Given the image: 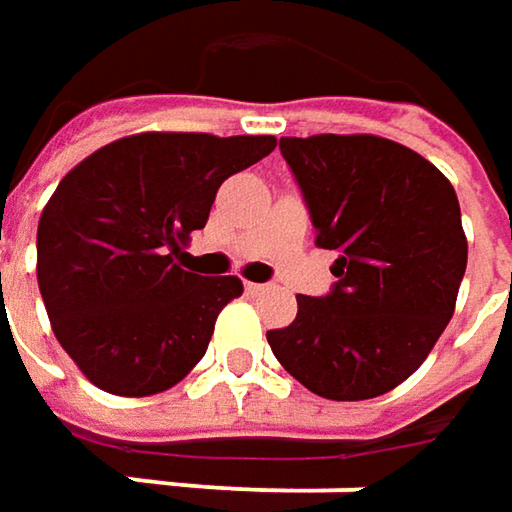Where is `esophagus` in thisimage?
I'll return each mask as SVG.
<instances>
[{
	"label": "esophagus",
	"instance_id": "1",
	"mask_svg": "<svg viewBox=\"0 0 512 512\" xmlns=\"http://www.w3.org/2000/svg\"><path fill=\"white\" fill-rule=\"evenodd\" d=\"M245 290L250 296H259V293H265L267 285H259V282H245Z\"/></svg>",
	"mask_w": 512,
	"mask_h": 512
}]
</instances>
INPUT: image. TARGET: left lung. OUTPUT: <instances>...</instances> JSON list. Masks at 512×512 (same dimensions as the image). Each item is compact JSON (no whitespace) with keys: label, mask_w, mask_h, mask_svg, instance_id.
Segmentation results:
<instances>
[{"label":"left lung","mask_w":512,"mask_h":512,"mask_svg":"<svg viewBox=\"0 0 512 512\" xmlns=\"http://www.w3.org/2000/svg\"><path fill=\"white\" fill-rule=\"evenodd\" d=\"M336 287L296 296L267 342L287 373L333 402L376 399L413 376L453 319L467 267L456 190L416 150L373 133L282 136Z\"/></svg>","instance_id":"1"}]
</instances>
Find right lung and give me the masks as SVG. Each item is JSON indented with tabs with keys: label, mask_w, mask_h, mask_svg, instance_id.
<instances>
[{
	"label": "right lung",
	"mask_w": 512,
	"mask_h": 512,
	"mask_svg": "<svg viewBox=\"0 0 512 512\" xmlns=\"http://www.w3.org/2000/svg\"><path fill=\"white\" fill-rule=\"evenodd\" d=\"M276 136L148 130L116 139L59 182L39 216L36 279L50 327L85 379L113 396L162 393L205 356L236 276H199L182 245L216 190Z\"/></svg>",
	"instance_id": "1"
}]
</instances>
